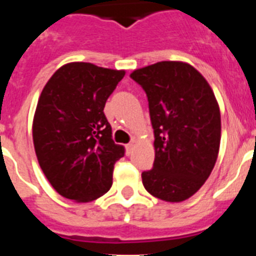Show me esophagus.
I'll list each match as a JSON object with an SVG mask.
<instances>
[{"instance_id": "esophagus-1", "label": "esophagus", "mask_w": 256, "mask_h": 256, "mask_svg": "<svg viewBox=\"0 0 256 256\" xmlns=\"http://www.w3.org/2000/svg\"><path fill=\"white\" fill-rule=\"evenodd\" d=\"M126 154H128V155H130V154L132 152V151H133V148H134V144H133V142H130V144H126Z\"/></svg>"}]
</instances>
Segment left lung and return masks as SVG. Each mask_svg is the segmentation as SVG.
<instances>
[{"label": "left lung", "instance_id": "left-lung-1", "mask_svg": "<svg viewBox=\"0 0 256 256\" xmlns=\"http://www.w3.org/2000/svg\"><path fill=\"white\" fill-rule=\"evenodd\" d=\"M148 94L155 160L142 173L148 194L180 202L209 178L220 144V112L206 79L182 61H160L132 72Z\"/></svg>", "mask_w": 256, "mask_h": 256}]
</instances>
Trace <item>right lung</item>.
<instances>
[{"mask_svg":"<svg viewBox=\"0 0 256 256\" xmlns=\"http://www.w3.org/2000/svg\"><path fill=\"white\" fill-rule=\"evenodd\" d=\"M124 70L69 62L42 90L33 118L38 162L58 194L76 202L105 195L124 148L114 144L104 108Z\"/></svg>","mask_w":256,"mask_h":256,"instance_id":"add662e5","label":"right lung"}]
</instances>
